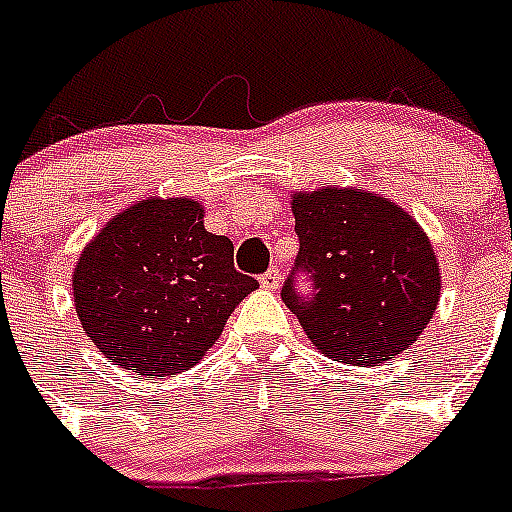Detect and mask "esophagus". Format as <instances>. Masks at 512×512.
Segmentation results:
<instances>
[{
	"label": "esophagus",
	"mask_w": 512,
	"mask_h": 512,
	"mask_svg": "<svg viewBox=\"0 0 512 512\" xmlns=\"http://www.w3.org/2000/svg\"><path fill=\"white\" fill-rule=\"evenodd\" d=\"M260 283H262V288H267V290H278L280 283H283V275H280V270H275V267H272V270H267L265 275H262Z\"/></svg>",
	"instance_id": "esophagus-1"
}]
</instances>
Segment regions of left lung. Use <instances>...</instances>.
Returning a JSON list of instances; mask_svg holds the SVG:
<instances>
[{
  "mask_svg": "<svg viewBox=\"0 0 512 512\" xmlns=\"http://www.w3.org/2000/svg\"><path fill=\"white\" fill-rule=\"evenodd\" d=\"M300 240L283 300L318 351L379 366L412 346L439 303V262L412 214L364 189L293 194ZM311 275V295L294 285Z\"/></svg>",
  "mask_w": 512,
  "mask_h": 512,
  "instance_id": "obj_1",
  "label": "left lung"
}]
</instances>
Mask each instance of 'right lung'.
<instances>
[{
    "label": "right lung",
    "instance_id": "right-lung-1",
    "mask_svg": "<svg viewBox=\"0 0 512 512\" xmlns=\"http://www.w3.org/2000/svg\"><path fill=\"white\" fill-rule=\"evenodd\" d=\"M257 280L234 247L204 229L194 199H143L85 245L73 300L90 341L121 369L171 376L199 364Z\"/></svg>",
    "mask_w": 512,
    "mask_h": 512
}]
</instances>
